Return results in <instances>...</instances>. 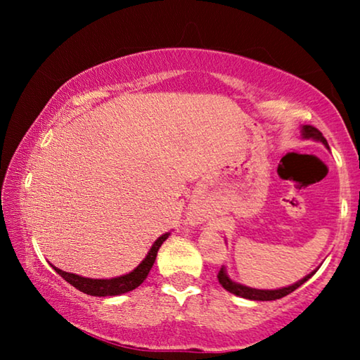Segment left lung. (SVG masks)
I'll return each mask as SVG.
<instances>
[{"instance_id": "8db88e82", "label": "left lung", "mask_w": 360, "mask_h": 360, "mask_svg": "<svg viewBox=\"0 0 360 360\" xmlns=\"http://www.w3.org/2000/svg\"><path fill=\"white\" fill-rule=\"evenodd\" d=\"M302 134H303L304 139H314V141L323 142V144L329 149L328 141L324 139V136L316 129V127L308 126V124L303 126ZM314 272H316V270H314ZM314 272L308 274L307 277L302 278V280H298L297 283L290 285V287H283V288H278V290H257V288L245 287V285L236 283V282H233V280L228 277V274H226L224 267H221V270L218 272V280H219V283L223 285L224 290H228V292L238 295V297H243V298H248V300H255V302H270V300L283 298V297H287L288 293L295 292V290H297L298 287H302V285L307 282L308 278H311L313 275H314Z\"/></svg>"}]
</instances>
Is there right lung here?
Masks as SVG:
<instances>
[{
  "label": "right lung",
  "instance_id": "right-lung-1",
  "mask_svg": "<svg viewBox=\"0 0 360 360\" xmlns=\"http://www.w3.org/2000/svg\"><path fill=\"white\" fill-rule=\"evenodd\" d=\"M170 233L162 234L159 239L152 244V248L149 252H147L146 259L137 265V267L132 270V272L121 275V277L116 278H86V277H80V275L70 274V272H63V270L53 267V270L60 275V277L75 287L80 292L91 295V297H115V295H121V293H127L131 290H134L139 287V285L144 282L149 275L152 265L155 262L157 252H159L160 245L164 244V240L169 238Z\"/></svg>",
  "mask_w": 360,
  "mask_h": 360
}]
</instances>
